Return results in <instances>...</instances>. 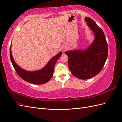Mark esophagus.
I'll return each mask as SVG.
<instances>
[{
    "label": "esophagus",
    "instance_id": "obj_1",
    "mask_svg": "<svg viewBox=\"0 0 122 122\" xmlns=\"http://www.w3.org/2000/svg\"><path fill=\"white\" fill-rule=\"evenodd\" d=\"M62 51H63V52H64V51H66V48H65V47H63V48H62Z\"/></svg>",
    "mask_w": 122,
    "mask_h": 122
}]
</instances>
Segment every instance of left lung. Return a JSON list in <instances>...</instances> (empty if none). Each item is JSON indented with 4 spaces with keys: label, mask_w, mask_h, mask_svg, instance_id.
<instances>
[{
    "label": "left lung",
    "mask_w": 122,
    "mask_h": 122,
    "mask_svg": "<svg viewBox=\"0 0 122 122\" xmlns=\"http://www.w3.org/2000/svg\"><path fill=\"white\" fill-rule=\"evenodd\" d=\"M85 21L95 35V39L85 50L66 51L68 65L71 73L82 80L90 79L101 71L108 56V46L102 30L87 17Z\"/></svg>",
    "instance_id": "8db88e82"
}]
</instances>
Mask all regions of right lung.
<instances>
[{
	"label": "right lung",
	"mask_w": 122,
	"mask_h": 122,
	"mask_svg": "<svg viewBox=\"0 0 122 122\" xmlns=\"http://www.w3.org/2000/svg\"><path fill=\"white\" fill-rule=\"evenodd\" d=\"M11 45L10 47V59L15 71L21 78L27 82L37 85L44 84L50 80L53 75L55 64L62 54L61 51L51 58L46 65L40 70L27 71L19 66L14 60L11 52Z\"/></svg>",
	"instance_id": "1"
}]
</instances>
